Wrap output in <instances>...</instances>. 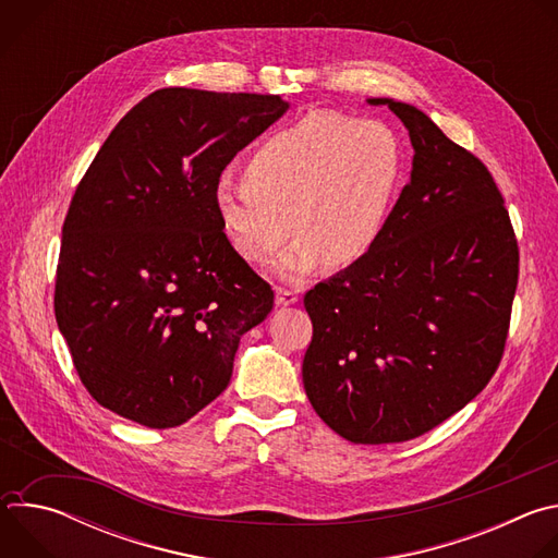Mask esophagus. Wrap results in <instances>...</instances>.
<instances>
[{"instance_id":"esophagus-1","label":"esophagus","mask_w":558,"mask_h":558,"mask_svg":"<svg viewBox=\"0 0 558 558\" xmlns=\"http://www.w3.org/2000/svg\"><path fill=\"white\" fill-rule=\"evenodd\" d=\"M293 302H298V291L284 289V287H278V289H276V304H278V306H289V304H293Z\"/></svg>"}]
</instances>
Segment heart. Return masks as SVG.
I'll return each mask as SVG.
<instances>
[{"instance_id":"1","label":"heart","mask_w":558,"mask_h":558,"mask_svg":"<svg viewBox=\"0 0 558 558\" xmlns=\"http://www.w3.org/2000/svg\"><path fill=\"white\" fill-rule=\"evenodd\" d=\"M404 168L402 141L377 119L313 112L258 143L243 183L220 181L214 209L235 254L269 265L291 229L280 274L300 280L323 260H360L379 238Z\"/></svg>"}]
</instances>
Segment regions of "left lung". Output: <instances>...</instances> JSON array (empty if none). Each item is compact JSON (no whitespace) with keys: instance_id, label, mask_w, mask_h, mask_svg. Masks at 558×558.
Masks as SVG:
<instances>
[{"instance_id":"left-lung-1","label":"left lung","mask_w":558,"mask_h":558,"mask_svg":"<svg viewBox=\"0 0 558 558\" xmlns=\"http://www.w3.org/2000/svg\"><path fill=\"white\" fill-rule=\"evenodd\" d=\"M415 156L375 245L304 293L311 407L353 444L415 439L495 375L519 282V245L488 168L422 110L392 99Z\"/></svg>"}]
</instances>
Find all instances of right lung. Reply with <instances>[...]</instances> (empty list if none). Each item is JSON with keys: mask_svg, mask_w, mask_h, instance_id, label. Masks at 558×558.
Listing matches in <instances>:
<instances>
[{"mask_svg": "<svg viewBox=\"0 0 558 558\" xmlns=\"http://www.w3.org/2000/svg\"><path fill=\"white\" fill-rule=\"evenodd\" d=\"M280 95L163 88L110 132L70 201L54 317L78 379L147 428L192 420L227 388L274 291L218 222L231 158L287 112Z\"/></svg>", "mask_w": 558, "mask_h": 558, "instance_id": "add662e5", "label": "right lung"}]
</instances>
